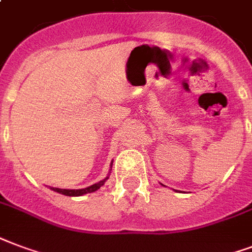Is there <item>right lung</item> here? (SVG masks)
<instances>
[{
    "instance_id": "1",
    "label": "right lung",
    "mask_w": 252,
    "mask_h": 252,
    "mask_svg": "<svg viewBox=\"0 0 252 252\" xmlns=\"http://www.w3.org/2000/svg\"><path fill=\"white\" fill-rule=\"evenodd\" d=\"M107 179H109V175H107L103 181H99L98 183H94V185L86 187V189H78V190H66V189H57V187H50V189H52L53 191H56V192H60V194H62V195L81 196L83 195V194H88V192H94V191H97L99 187L105 185V182L107 181Z\"/></svg>"
}]
</instances>
